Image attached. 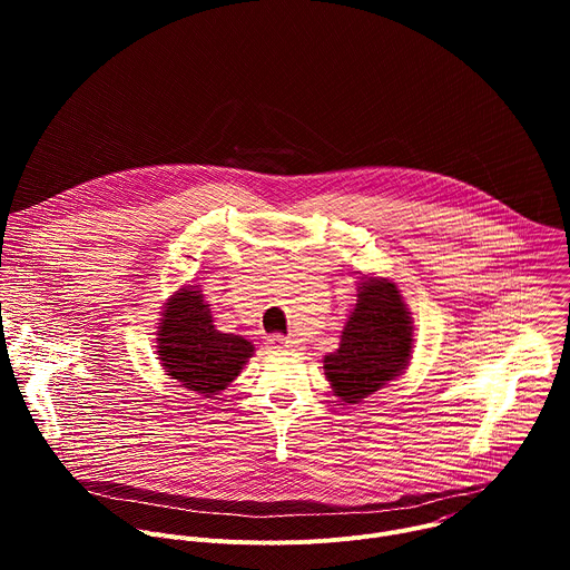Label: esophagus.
Here are the masks:
<instances>
[{
	"instance_id": "esophagus-1",
	"label": "esophagus",
	"mask_w": 570,
	"mask_h": 570,
	"mask_svg": "<svg viewBox=\"0 0 570 570\" xmlns=\"http://www.w3.org/2000/svg\"><path fill=\"white\" fill-rule=\"evenodd\" d=\"M268 345H271V350H275V352H288V350H293V347H297L295 345V341H291V338H286V336H271L268 338Z\"/></svg>"
}]
</instances>
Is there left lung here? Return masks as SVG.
Segmentation results:
<instances>
[{"instance_id":"obj_1","label":"left lung","mask_w":570,"mask_h":570,"mask_svg":"<svg viewBox=\"0 0 570 570\" xmlns=\"http://www.w3.org/2000/svg\"><path fill=\"white\" fill-rule=\"evenodd\" d=\"M413 352V317L390 279L365 277L345 324L341 347L324 356V374L347 403L381 390L399 376Z\"/></svg>"}]
</instances>
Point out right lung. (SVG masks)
Instances as JSON below:
<instances>
[{
  "instance_id": "right-lung-1",
  "label": "right lung",
  "mask_w": 570,
  "mask_h": 570,
  "mask_svg": "<svg viewBox=\"0 0 570 570\" xmlns=\"http://www.w3.org/2000/svg\"><path fill=\"white\" fill-rule=\"evenodd\" d=\"M243 336L214 327L209 304L196 286L180 288L161 311L157 356L165 372L183 387L212 396L223 392L253 356Z\"/></svg>"
}]
</instances>
